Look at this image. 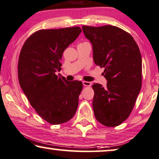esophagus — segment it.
<instances>
[{
  "instance_id": "esophagus-1",
  "label": "esophagus",
  "mask_w": 159,
  "mask_h": 159,
  "mask_svg": "<svg viewBox=\"0 0 159 159\" xmlns=\"http://www.w3.org/2000/svg\"><path fill=\"white\" fill-rule=\"evenodd\" d=\"M82 84H83V85L85 87H90L92 85L91 82H87V81H83V82H82Z\"/></svg>"
}]
</instances>
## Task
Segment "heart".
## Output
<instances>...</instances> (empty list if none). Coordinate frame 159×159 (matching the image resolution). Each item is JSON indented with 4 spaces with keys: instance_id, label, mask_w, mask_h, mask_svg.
<instances>
[{
    "instance_id": "1",
    "label": "heart",
    "mask_w": 159,
    "mask_h": 159,
    "mask_svg": "<svg viewBox=\"0 0 159 159\" xmlns=\"http://www.w3.org/2000/svg\"><path fill=\"white\" fill-rule=\"evenodd\" d=\"M84 43H88V42H84Z\"/></svg>"
}]
</instances>
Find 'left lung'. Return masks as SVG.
Listing matches in <instances>:
<instances>
[{
    "mask_svg": "<svg viewBox=\"0 0 159 159\" xmlns=\"http://www.w3.org/2000/svg\"><path fill=\"white\" fill-rule=\"evenodd\" d=\"M93 48L96 65L104 67L107 86L94 83L93 107L99 123L118 126L132 112L142 82V59L139 46L129 33L117 26H82Z\"/></svg>",
    "mask_w": 159,
    "mask_h": 159,
    "instance_id": "obj_1",
    "label": "left lung"
}]
</instances>
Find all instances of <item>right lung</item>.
I'll return each mask as SVG.
<instances>
[{
	"instance_id": "obj_1",
	"label": "right lung",
	"mask_w": 159,
	"mask_h": 159,
	"mask_svg": "<svg viewBox=\"0 0 159 159\" xmlns=\"http://www.w3.org/2000/svg\"><path fill=\"white\" fill-rule=\"evenodd\" d=\"M82 32L79 26L41 29L25 41L18 62L20 86L41 118L52 125L73 118L78 107L82 82L66 81L61 70L64 50Z\"/></svg>"
}]
</instances>
